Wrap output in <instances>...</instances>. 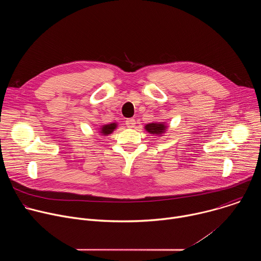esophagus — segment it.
<instances>
[{"label": "esophagus", "mask_w": 261, "mask_h": 261, "mask_svg": "<svg viewBox=\"0 0 261 261\" xmlns=\"http://www.w3.org/2000/svg\"><path fill=\"white\" fill-rule=\"evenodd\" d=\"M135 124H136V122H135L134 119H127V120H126V126H127L128 128H134V127H135Z\"/></svg>", "instance_id": "1"}]
</instances>
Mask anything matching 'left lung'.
I'll return each instance as SVG.
<instances>
[{
	"mask_svg": "<svg viewBox=\"0 0 261 261\" xmlns=\"http://www.w3.org/2000/svg\"><path fill=\"white\" fill-rule=\"evenodd\" d=\"M144 129L150 133V134H155V135H162L165 133L167 129V125L163 122H155V123H150L146 124L144 126Z\"/></svg>",
	"mask_w": 261,
	"mask_h": 261,
	"instance_id": "1",
	"label": "left lung"
}]
</instances>
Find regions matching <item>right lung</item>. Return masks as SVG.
Returning a JSON list of instances; mask_svg holds the SVG:
<instances>
[{
    "mask_svg": "<svg viewBox=\"0 0 261 261\" xmlns=\"http://www.w3.org/2000/svg\"><path fill=\"white\" fill-rule=\"evenodd\" d=\"M117 127H118V124H117V123H110V124L103 125V126H101V128L99 129V130H100L99 133H101L102 135L107 136V135L113 133V132L117 129Z\"/></svg>",
    "mask_w": 261,
    "mask_h": 261,
    "instance_id": "1",
    "label": "right lung"
}]
</instances>
